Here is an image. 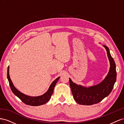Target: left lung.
<instances>
[{
	"label": "left lung",
	"mask_w": 124,
	"mask_h": 124,
	"mask_svg": "<svg viewBox=\"0 0 124 124\" xmlns=\"http://www.w3.org/2000/svg\"><path fill=\"white\" fill-rule=\"evenodd\" d=\"M107 51L108 58L110 62V69L105 79L95 86L89 88L77 85L69 78L70 85L74 100L81 105H90L101 102L108 96L112 91L116 80V65L114 59L109 52L108 48L103 45Z\"/></svg>",
	"instance_id": "1"
}]
</instances>
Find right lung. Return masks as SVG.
<instances>
[{"instance_id":"add662e5","label":"right lung","mask_w":124,"mask_h":124,"mask_svg":"<svg viewBox=\"0 0 124 124\" xmlns=\"http://www.w3.org/2000/svg\"><path fill=\"white\" fill-rule=\"evenodd\" d=\"M7 78L9 83V85L10 88L13 92V93L15 94L16 96L18 97L22 101L23 103L27 105H31V106H39L42 104L46 103L51 98V95L52 94L53 91L54 90V88L55 85L57 83L58 80L60 78V77H58L52 83L51 85L49 87L48 91L43 95H41L40 96L38 97H30L28 96L25 94L21 93L19 90H17L16 87L14 86L12 81L10 79L9 75V66L8 68V70H7Z\"/></svg>"}]
</instances>
